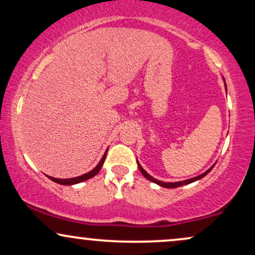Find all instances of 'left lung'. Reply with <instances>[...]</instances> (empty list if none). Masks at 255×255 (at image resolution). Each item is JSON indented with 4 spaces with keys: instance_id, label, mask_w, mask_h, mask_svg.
<instances>
[{
    "instance_id": "1",
    "label": "left lung",
    "mask_w": 255,
    "mask_h": 255,
    "mask_svg": "<svg viewBox=\"0 0 255 255\" xmlns=\"http://www.w3.org/2000/svg\"><path fill=\"white\" fill-rule=\"evenodd\" d=\"M137 166H139V170H140V172H141L142 175H144V176L147 178V180H150V181H152V182H154V183H157V184H159V186H162V187H165V188H177V187H181V186H183V184H188V183H192V182H194V181H198V180H200V178H203L204 176H206L207 174H209L210 171L212 170V168L215 165H212L211 168L209 169V170H206L204 172V174H201V175H199V176H197V177H193V178H189V180H186V181H180V182H163V181H159V180H156V178L154 177H152L151 175H148L147 172H146L144 169H142V166L139 164V162H137Z\"/></svg>"
}]
</instances>
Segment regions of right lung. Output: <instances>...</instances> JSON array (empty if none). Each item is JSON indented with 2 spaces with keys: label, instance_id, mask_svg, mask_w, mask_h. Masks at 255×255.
Masks as SVG:
<instances>
[{
  "label": "right lung",
  "instance_id": "add662e5",
  "mask_svg": "<svg viewBox=\"0 0 255 255\" xmlns=\"http://www.w3.org/2000/svg\"><path fill=\"white\" fill-rule=\"evenodd\" d=\"M107 152H108V150L105 151L104 156L102 157L101 162L98 163V165L96 166V168L93 169V170H91L90 172H87V174H84V175H81V176H78V177L66 178V180H62V178H55V177H51V176H49V178H50L51 181H54V182H56V183H60V184H68V186H69V184L80 183V182H83V181L89 180V178L93 177V176H95V175H97L98 172H99V170H101V169H102V165H103V163H104V160H105V157H107Z\"/></svg>",
  "mask_w": 255,
  "mask_h": 255
}]
</instances>
